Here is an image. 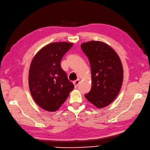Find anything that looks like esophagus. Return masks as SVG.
I'll return each instance as SVG.
<instances>
[{"mask_svg":"<svg viewBox=\"0 0 150 150\" xmlns=\"http://www.w3.org/2000/svg\"><path fill=\"white\" fill-rule=\"evenodd\" d=\"M73 83H74V85L75 88H76V87L78 86V84H80V80L77 79L76 80H75V81H74Z\"/></svg>","mask_w":150,"mask_h":150,"instance_id":"1","label":"esophagus"}]
</instances>
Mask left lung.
Masks as SVG:
<instances>
[{"mask_svg":"<svg viewBox=\"0 0 150 150\" xmlns=\"http://www.w3.org/2000/svg\"><path fill=\"white\" fill-rule=\"evenodd\" d=\"M91 67L92 88L84 96L96 107H106L113 102L120 92L123 68L120 57L107 43L90 41L81 44Z\"/></svg>","mask_w":150,"mask_h":150,"instance_id":"left-lung-1","label":"left lung"}]
</instances>
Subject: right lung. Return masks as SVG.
<instances>
[{"mask_svg":"<svg viewBox=\"0 0 150 150\" xmlns=\"http://www.w3.org/2000/svg\"><path fill=\"white\" fill-rule=\"evenodd\" d=\"M72 45V43L64 41L51 43L41 48L32 59L29 71L30 93L43 110L56 111L74 88L60 65L62 57Z\"/></svg>","mask_w":150,"mask_h":150,"instance_id":"1","label":"right lung"}]
</instances>
